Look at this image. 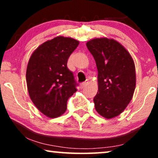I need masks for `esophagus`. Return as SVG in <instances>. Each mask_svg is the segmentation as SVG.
Masks as SVG:
<instances>
[{
    "mask_svg": "<svg viewBox=\"0 0 158 158\" xmlns=\"http://www.w3.org/2000/svg\"><path fill=\"white\" fill-rule=\"evenodd\" d=\"M88 84V81H86L85 82H83V83H82L81 84V85H80V87H81V88H83L85 86H86Z\"/></svg>",
    "mask_w": 158,
    "mask_h": 158,
    "instance_id": "1",
    "label": "esophagus"
}]
</instances>
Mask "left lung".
<instances>
[{"label":"left lung","instance_id":"8db88e82","mask_svg":"<svg viewBox=\"0 0 158 158\" xmlns=\"http://www.w3.org/2000/svg\"><path fill=\"white\" fill-rule=\"evenodd\" d=\"M86 46L98 69L95 109L106 118L116 117L132 99L136 87L135 62L126 48L114 39L95 38Z\"/></svg>","mask_w":158,"mask_h":158}]
</instances>
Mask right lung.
<instances>
[{
	"instance_id": "obj_1",
	"label": "right lung",
	"mask_w": 158,
	"mask_h": 158,
	"mask_svg": "<svg viewBox=\"0 0 158 158\" xmlns=\"http://www.w3.org/2000/svg\"><path fill=\"white\" fill-rule=\"evenodd\" d=\"M78 44L75 39L58 36L40 45L29 58L26 73L28 92L35 106L47 117L62 115L68 98L77 91L67 62Z\"/></svg>"
}]
</instances>
